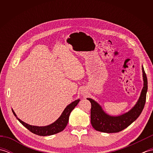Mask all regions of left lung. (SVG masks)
Masks as SVG:
<instances>
[{
	"mask_svg": "<svg viewBox=\"0 0 153 153\" xmlns=\"http://www.w3.org/2000/svg\"><path fill=\"white\" fill-rule=\"evenodd\" d=\"M142 72L143 87L137 102L128 112L119 116H110L104 111L102 106L95 100L87 99L91 103V123L95 130L104 133H117L128 128L137 120L143 110L148 89L147 76L143 66Z\"/></svg>",
	"mask_w": 153,
	"mask_h": 153,
	"instance_id": "left-lung-1",
	"label": "left lung"
}]
</instances>
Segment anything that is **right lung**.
<instances>
[{"label":"right lung","mask_w":153,"mask_h":153,"mask_svg":"<svg viewBox=\"0 0 153 153\" xmlns=\"http://www.w3.org/2000/svg\"><path fill=\"white\" fill-rule=\"evenodd\" d=\"M79 101L80 99H77L76 100H74V102H71L70 105H68L66 108H65L60 116L56 120V121L53 122V123H51L50 125L45 126H36L28 124V123L23 122L22 120L18 118V116H16V113L14 112V110H13V109H12V110L13 114H14V115L16 116V118H17L18 121L27 129H29L31 132L40 136L52 135L58 134V133L64 130L68 123L69 116L71 112L72 111L75 107L77 105V104L79 103Z\"/></svg>","instance_id":"obj_1"}]
</instances>
